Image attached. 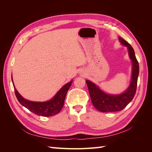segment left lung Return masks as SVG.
<instances>
[{"mask_svg":"<svg viewBox=\"0 0 152 152\" xmlns=\"http://www.w3.org/2000/svg\"><path fill=\"white\" fill-rule=\"evenodd\" d=\"M119 40L123 45L127 47L129 54L132 62L131 84L125 93L119 95H109L103 93L93 82L86 80L92 103L96 109L102 112L121 111L131 102L136 92L137 77L139 75L138 61L131 45L121 37H119Z\"/></svg>","mask_w":152,"mask_h":152,"instance_id":"obj_1","label":"left lung"}]
</instances>
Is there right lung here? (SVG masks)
<instances>
[{
	"instance_id": "1",
	"label": "right lung",
	"mask_w": 152,
	"mask_h": 152,
	"mask_svg": "<svg viewBox=\"0 0 152 152\" xmlns=\"http://www.w3.org/2000/svg\"><path fill=\"white\" fill-rule=\"evenodd\" d=\"M72 83V81H70L65 84L58 92L52 99L45 102H34L26 100L18 93L15 86H14V89L16 98L21 104L37 115L50 117L58 114L61 111L65 102L66 93Z\"/></svg>"
}]
</instances>
